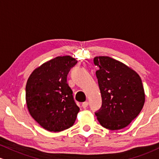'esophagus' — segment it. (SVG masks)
Masks as SVG:
<instances>
[{"instance_id":"34e87169","label":"esophagus","mask_w":159,"mask_h":159,"mask_svg":"<svg viewBox=\"0 0 159 159\" xmlns=\"http://www.w3.org/2000/svg\"><path fill=\"white\" fill-rule=\"evenodd\" d=\"M88 105H89L88 101H85V102H83V103H82V107H83V108H86L87 107H88Z\"/></svg>"}]
</instances>
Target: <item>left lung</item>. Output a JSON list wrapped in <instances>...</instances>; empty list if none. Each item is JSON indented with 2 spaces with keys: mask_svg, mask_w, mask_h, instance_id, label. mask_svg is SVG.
Here are the masks:
<instances>
[{
  "mask_svg": "<svg viewBox=\"0 0 159 159\" xmlns=\"http://www.w3.org/2000/svg\"><path fill=\"white\" fill-rule=\"evenodd\" d=\"M94 64L102 98V107L95 113L103 128L119 130L138 116L145 102L140 76L122 62L108 56L94 57Z\"/></svg>",
  "mask_w": 159,
  "mask_h": 159,
  "instance_id": "8db88e82",
  "label": "left lung"
}]
</instances>
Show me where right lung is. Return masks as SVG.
<instances>
[{"mask_svg": "<svg viewBox=\"0 0 159 159\" xmlns=\"http://www.w3.org/2000/svg\"><path fill=\"white\" fill-rule=\"evenodd\" d=\"M77 61L58 56L33 70L26 83V104L30 115L49 131L58 132L74 125L80 108L67 83L69 70Z\"/></svg>", "mask_w": 159, "mask_h": 159, "instance_id": "1", "label": "right lung"}]
</instances>
